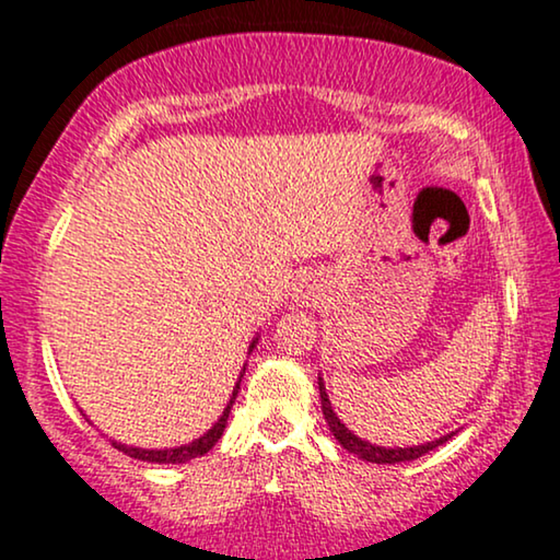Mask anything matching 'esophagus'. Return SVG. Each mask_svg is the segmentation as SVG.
<instances>
[{"instance_id": "obj_1", "label": "esophagus", "mask_w": 560, "mask_h": 560, "mask_svg": "<svg viewBox=\"0 0 560 560\" xmlns=\"http://www.w3.org/2000/svg\"><path fill=\"white\" fill-rule=\"evenodd\" d=\"M293 301L298 306H316L318 301H322V285H318L316 280L311 278H303L298 285L293 288Z\"/></svg>"}]
</instances>
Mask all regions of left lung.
Listing matches in <instances>:
<instances>
[{
	"label": "left lung",
	"mask_w": 560,
	"mask_h": 560,
	"mask_svg": "<svg viewBox=\"0 0 560 560\" xmlns=\"http://www.w3.org/2000/svg\"><path fill=\"white\" fill-rule=\"evenodd\" d=\"M318 394H322V411H324V419L326 424H329V430L334 434V440L339 442L345 450H350V453H354L358 457H362V460L368 463H406V460H417V457H422L424 453H430V450H434L438 445H442V442H447L450 438H453L455 432L445 434V438L434 440V442H424V445H413V447H381V445H373V442H365L362 438H358V434L347 430V427L342 424V419L337 417L331 409V401H329V394H326V386H324V377L318 375Z\"/></svg>",
	"instance_id": "1"
}]
</instances>
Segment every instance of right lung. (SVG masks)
I'll return each instance as SVG.
<instances>
[{"label":"right lung","instance_id":"1","mask_svg":"<svg viewBox=\"0 0 560 560\" xmlns=\"http://www.w3.org/2000/svg\"><path fill=\"white\" fill-rule=\"evenodd\" d=\"M254 347H257V339H252L249 352L254 350ZM244 370H246V365H244ZM244 370H242V375H238V381H236V386H234V394H231L229 404H226V409H223V413H221V419H218V422H215L213 427H210V430H208L206 434H202V438L192 440V442H187V445H179V447H164V450H143V447H133V445H122V442H115V440H113V447H115V450H120V453L130 455V457H136V460H143V463H159V466H162V463H187V460H192V457L206 455L208 450L213 447L218 440H221L223 430H226V424H229V413H231V406H234V401H236V394H238V386H242Z\"/></svg>","mask_w":560,"mask_h":560}]
</instances>
